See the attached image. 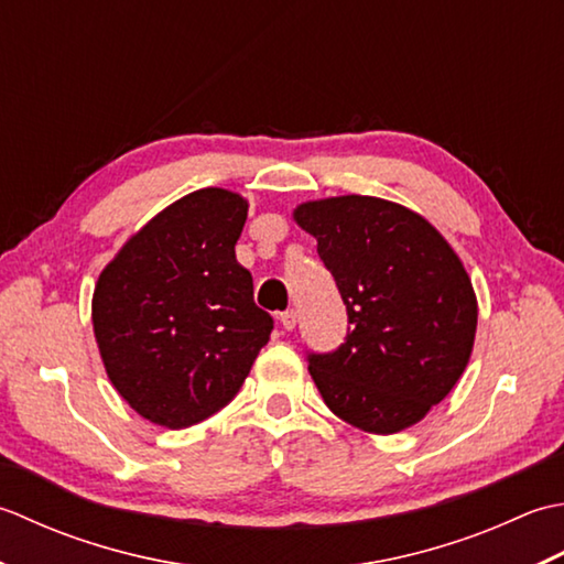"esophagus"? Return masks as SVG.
Wrapping results in <instances>:
<instances>
[{"instance_id": "esophagus-1", "label": "esophagus", "mask_w": 564, "mask_h": 564, "mask_svg": "<svg viewBox=\"0 0 564 564\" xmlns=\"http://www.w3.org/2000/svg\"><path fill=\"white\" fill-rule=\"evenodd\" d=\"M278 318H280L282 328H286V330H292L296 326V312H294V308H286V312H282Z\"/></svg>"}]
</instances>
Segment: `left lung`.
Instances as JSON below:
<instances>
[{
	"label": "left lung",
	"instance_id": "left-lung-1",
	"mask_svg": "<svg viewBox=\"0 0 564 564\" xmlns=\"http://www.w3.org/2000/svg\"><path fill=\"white\" fill-rule=\"evenodd\" d=\"M296 224L316 238L336 280L348 333L306 352L326 406L367 433L419 423L465 372L477 299L463 262L426 218L377 197L306 202Z\"/></svg>",
	"mask_w": 564,
	"mask_h": 564
}]
</instances>
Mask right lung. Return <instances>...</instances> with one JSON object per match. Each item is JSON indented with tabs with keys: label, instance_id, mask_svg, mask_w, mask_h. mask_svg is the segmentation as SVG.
I'll list each match as a JSON object with an SVG mask.
<instances>
[{
	"label": "right lung",
	"instance_id": "obj_1",
	"mask_svg": "<svg viewBox=\"0 0 564 564\" xmlns=\"http://www.w3.org/2000/svg\"><path fill=\"white\" fill-rule=\"evenodd\" d=\"M246 216L234 192H192L99 274L91 324L107 375L160 426L187 429L224 409L270 340L274 321L236 260Z\"/></svg>",
	"mask_w": 564,
	"mask_h": 564
}]
</instances>
